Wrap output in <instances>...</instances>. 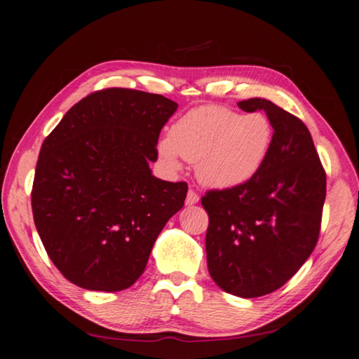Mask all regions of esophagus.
Masks as SVG:
<instances>
[{"instance_id": "esophagus-1", "label": "esophagus", "mask_w": 359, "mask_h": 359, "mask_svg": "<svg viewBox=\"0 0 359 359\" xmlns=\"http://www.w3.org/2000/svg\"><path fill=\"white\" fill-rule=\"evenodd\" d=\"M199 201V194L194 191V190H188L187 193V199H185V204L187 205H193Z\"/></svg>"}]
</instances>
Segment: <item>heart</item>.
I'll return each mask as SVG.
<instances>
[{"mask_svg":"<svg viewBox=\"0 0 359 359\" xmlns=\"http://www.w3.org/2000/svg\"><path fill=\"white\" fill-rule=\"evenodd\" d=\"M274 128L263 112L241 115L226 106H199L174 121L160 141V154L171 166L180 158L194 163L204 185L234 188L250 180L269 155Z\"/></svg>","mask_w":359,"mask_h":359,"instance_id":"heart-1","label":"heart"}]
</instances>
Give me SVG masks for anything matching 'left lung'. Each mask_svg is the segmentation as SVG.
Masks as SVG:
<instances>
[{"mask_svg":"<svg viewBox=\"0 0 359 359\" xmlns=\"http://www.w3.org/2000/svg\"><path fill=\"white\" fill-rule=\"evenodd\" d=\"M264 111L274 137L263 168L245 184L209 190L201 204L209 274L226 293L258 297L283 287L318 242L326 172L301 118L272 101H239Z\"/></svg>","mask_w":359,"mask_h":359,"instance_id":"obj_1","label":"left lung"}]
</instances>
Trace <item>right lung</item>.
Returning <instances> with one entry per match:
<instances>
[{
	"label": "right lung",
	"instance_id": "obj_1",
	"mask_svg": "<svg viewBox=\"0 0 359 359\" xmlns=\"http://www.w3.org/2000/svg\"><path fill=\"white\" fill-rule=\"evenodd\" d=\"M177 102L131 88L90 93L39 151L32 190L36 229L57 269L85 290L131 287L187 182L151 175L158 137Z\"/></svg>",
	"mask_w": 359,
	"mask_h": 359
}]
</instances>
